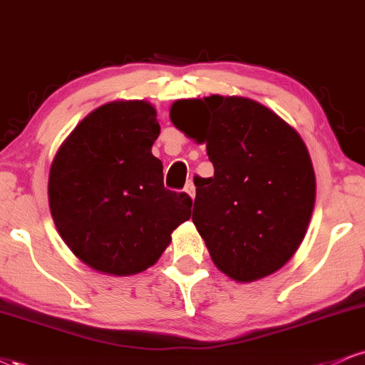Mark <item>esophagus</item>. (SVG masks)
I'll list each match as a JSON object with an SVG mask.
<instances>
[{"label":"esophagus","instance_id":"1","mask_svg":"<svg viewBox=\"0 0 365 365\" xmlns=\"http://www.w3.org/2000/svg\"><path fill=\"white\" fill-rule=\"evenodd\" d=\"M185 192L188 194V197H190V199H194V197H195V185H194V182H188L187 183Z\"/></svg>","mask_w":365,"mask_h":365}]
</instances>
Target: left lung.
Segmentation results:
<instances>
[{
    "label": "left lung",
    "instance_id": "1",
    "mask_svg": "<svg viewBox=\"0 0 365 365\" xmlns=\"http://www.w3.org/2000/svg\"><path fill=\"white\" fill-rule=\"evenodd\" d=\"M170 120L206 144L215 166V177L194 180L192 212L215 266L238 283L276 273L302 244L316 202L302 137L269 108L240 96L180 99Z\"/></svg>",
    "mask_w": 365,
    "mask_h": 365
}]
</instances>
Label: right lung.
Wrapping results in <instances>:
<instances>
[{
    "instance_id": "add662e5",
    "label": "right lung",
    "mask_w": 365,
    "mask_h": 365,
    "mask_svg": "<svg viewBox=\"0 0 365 365\" xmlns=\"http://www.w3.org/2000/svg\"><path fill=\"white\" fill-rule=\"evenodd\" d=\"M148 101L96 108L51 163L49 211L68 249L94 271L130 276L158 262L171 233L190 217L192 199L166 190L153 156L161 127Z\"/></svg>"
}]
</instances>
